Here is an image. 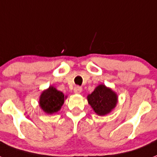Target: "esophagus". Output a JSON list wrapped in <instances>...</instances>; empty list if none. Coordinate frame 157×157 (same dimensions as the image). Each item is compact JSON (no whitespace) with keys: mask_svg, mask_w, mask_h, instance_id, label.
<instances>
[{"mask_svg":"<svg viewBox=\"0 0 157 157\" xmlns=\"http://www.w3.org/2000/svg\"><path fill=\"white\" fill-rule=\"evenodd\" d=\"M74 93H76V94H79V93H81L82 92V88L80 86H76L74 88Z\"/></svg>","mask_w":157,"mask_h":157,"instance_id":"obj_1","label":"esophagus"}]
</instances>
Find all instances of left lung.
<instances>
[{"mask_svg":"<svg viewBox=\"0 0 157 157\" xmlns=\"http://www.w3.org/2000/svg\"><path fill=\"white\" fill-rule=\"evenodd\" d=\"M88 102L99 116L107 115L116 107L117 95L105 85H100L93 93L88 95Z\"/></svg>","mask_w":157,"mask_h":157,"instance_id":"8db88e82","label":"left lung"}]
</instances>
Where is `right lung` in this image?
Masks as SVG:
<instances>
[{
  "label": "right lung",
  "instance_id": "add662e5",
  "mask_svg": "<svg viewBox=\"0 0 157 157\" xmlns=\"http://www.w3.org/2000/svg\"><path fill=\"white\" fill-rule=\"evenodd\" d=\"M66 97L62 92L56 88L49 86L48 89L43 91L40 94L39 104L41 109L47 114H52L58 112L64 102Z\"/></svg>",
  "mask_w": 157,
  "mask_h": 157
}]
</instances>
